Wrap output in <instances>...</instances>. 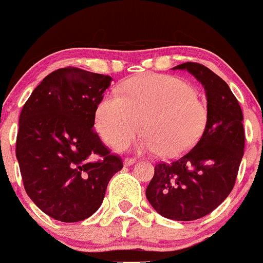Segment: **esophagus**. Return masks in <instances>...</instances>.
<instances>
[{
  "label": "esophagus",
  "mask_w": 263,
  "mask_h": 263,
  "mask_svg": "<svg viewBox=\"0 0 263 263\" xmlns=\"http://www.w3.org/2000/svg\"><path fill=\"white\" fill-rule=\"evenodd\" d=\"M136 161L135 158H124V165H132Z\"/></svg>",
  "instance_id": "1"
}]
</instances>
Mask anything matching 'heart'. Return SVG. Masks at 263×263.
<instances>
[{
	"label": "heart",
	"mask_w": 263,
	"mask_h": 263,
	"mask_svg": "<svg viewBox=\"0 0 263 263\" xmlns=\"http://www.w3.org/2000/svg\"><path fill=\"white\" fill-rule=\"evenodd\" d=\"M119 92H109L95 109L98 134L109 146L128 144L140 131L142 147L178 156L205 132L208 103L191 85L169 75H145L126 81Z\"/></svg>",
	"instance_id": "heart-1"
}]
</instances>
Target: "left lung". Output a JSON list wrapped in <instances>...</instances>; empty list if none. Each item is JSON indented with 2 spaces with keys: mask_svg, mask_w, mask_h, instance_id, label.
<instances>
[{
  "mask_svg": "<svg viewBox=\"0 0 263 263\" xmlns=\"http://www.w3.org/2000/svg\"><path fill=\"white\" fill-rule=\"evenodd\" d=\"M203 85L209 121L195 147L171 163H158L146 188V198L161 216L191 221L214 211L229 196L245 154L243 113L221 78L201 63L184 62Z\"/></svg>",
  "mask_w": 263,
  "mask_h": 263,
  "instance_id": "left-lung-1",
  "label": "left lung"
}]
</instances>
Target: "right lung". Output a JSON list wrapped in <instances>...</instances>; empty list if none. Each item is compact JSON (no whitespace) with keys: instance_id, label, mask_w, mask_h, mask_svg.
Returning a JSON list of instances; mask_svg holds the SVG:
<instances>
[{"instance_id":"add662e5","label":"right lung","mask_w":263,"mask_h":263,"mask_svg":"<svg viewBox=\"0 0 263 263\" xmlns=\"http://www.w3.org/2000/svg\"><path fill=\"white\" fill-rule=\"evenodd\" d=\"M110 80L78 67L60 68L34 89L20 113L16 158L24 188L58 221L91 216L110 178L123 168L121 156L92 129Z\"/></svg>"}]
</instances>
